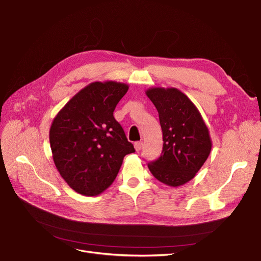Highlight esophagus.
I'll use <instances>...</instances> for the list:
<instances>
[{
	"mask_svg": "<svg viewBox=\"0 0 261 261\" xmlns=\"http://www.w3.org/2000/svg\"><path fill=\"white\" fill-rule=\"evenodd\" d=\"M134 148H135V150L136 151H141L142 150V148H143V143L142 142H135L134 143Z\"/></svg>",
	"mask_w": 261,
	"mask_h": 261,
	"instance_id": "34e87169",
	"label": "esophagus"
}]
</instances>
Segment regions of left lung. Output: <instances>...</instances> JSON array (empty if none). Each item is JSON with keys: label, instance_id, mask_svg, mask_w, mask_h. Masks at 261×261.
I'll use <instances>...</instances> for the list:
<instances>
[{"label": "left lung", "instance_id": "left-lung-1", "mask_svg": "<svg viewBox=\"0 0 261 261\" xmlns=\"http://www.w3.org/2000/svg\"><path fill=\"white\" fill-rule=\"evenodd\" d=\"M158 110L163 132L161 156L148 164L156 180L179 187L193 180L212 150L210 130L196 105L176 88L145 91Z\"/></svg>", "mask_w": 261, "mask_h": 261}]
</instances>
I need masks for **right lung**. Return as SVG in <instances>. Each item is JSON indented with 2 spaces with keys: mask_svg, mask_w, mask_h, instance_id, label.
<instances>
[{
  "mask_svg": "<svg viewBox=\"0 0 261 261\" xmlns=\"http://www.w3.org/2000/svg\"><path fill=\"white\" fill-rule=\"evenodd\" d=\"M129 90L123 82L94 81L55 116L51 155L62 179L76 193L98 196L111 186L126 154L134 152L113 112Z\"/></svg>",
  "mask_w": 261,
  "mask_h": 261,
  "instance_id": "add662e5",
  "label": "right lung"
}]
</instances>
